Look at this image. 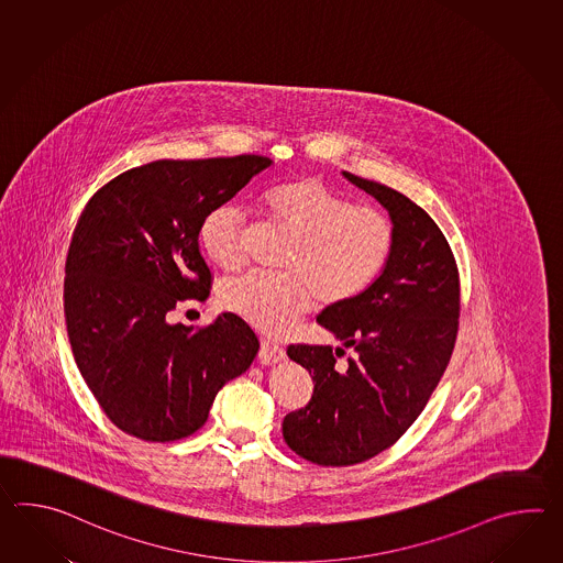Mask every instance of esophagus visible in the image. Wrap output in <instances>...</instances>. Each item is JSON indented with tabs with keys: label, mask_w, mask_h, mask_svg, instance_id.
I'll use <instances>...</instances> for the list:
<instances>
[{
	"label": "esophagus",
	"mask_w": 563,
	"mask_h": 563,
	"mask_svg": "<svg viewBox=\"0 0 563 563\" xmlns=\"http://www.w3.org/2000/svg\"><path fill=\"white\" fill-rule=\"evenodd\" d=\"M258 357L263 363H276L280 360H285V350L280 345H276L273 341H266L263 339L261 343V351H258Z\"/></svg>",
	"instance_id": "esophagus-1"
}]
</instances>
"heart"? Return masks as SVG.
<instances>
[{
    "label": "heart",
    "mask_w": 563,
    "mask_h": 563,
    "mask_svg": "<svg viewBox=\"0 0 563 563\" xmlns=\"http://www.w3.org/2000/svg\"><path fill=\"white\" fill-rule=\"evenodd\" d=\"M261 208L295 238L285 261L288 276L244 275L225 283L220 302L252 327L280 335L312 302L341 307L363 295L386 271L396 249V225L374 208L353 201L317 177H295L264 189ZM206 256L222 271L244 264V218L218 206L200 224Z\"/></svg>",
    "instance_id": "obj_1"
}]
</instances>
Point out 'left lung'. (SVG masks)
Returning <instances> with one entry per match:
<instances>
[{"label":"left lung","instance_id":"left-lung-1","mask_svg":"<svg viewBox=\"0 0 563 563\" xmlns=\"http://www.w3.org/2000/svg\"><path fill=\"white\" fill-rule=\"evenodd\" d=\"M343 175L388 210L396 249L363 295L317 317L343 347L288 345L314 388L305 408L285 416L283 437L319 466L363 463L398 442L449 365L461 314L459 268L437 222L400 191ZM345 349L354 355L338 366Z\"/></svg>","mask_w":563,"mask_h":563}]
</instances>
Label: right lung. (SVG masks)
<instances>
[{
    "label": "right lung",
    "mask_w": 563,
    "mask_h": 563,
    "mask_svg": "<svg viewBox=\"0 0 563 563\" xmlns=\"http://www.w3.org/2000/svg\"><path fill=\"white\" fill-rule=\"evenodd\" d=\"M271 163L157 159L117 175L80 213L64 266L66 331L100 410L129 437L194 434L225 382L254 362L261 343L234 312L206 327L169 319L212 288L201 220Z\"/></svg>",
    "instance_id": "add662e5"
}]
</instances>
